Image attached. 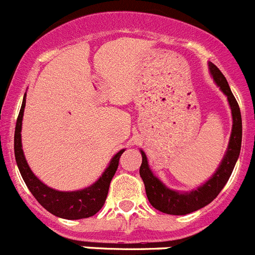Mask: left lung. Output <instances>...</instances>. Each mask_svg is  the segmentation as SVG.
<instances>
[{"mask_svg":"<svg viewBox=\"0 0 255 255\" xmlns=\"http://www.w3.org/2000/svg\"><path fill=\"white\" fill-rule=\"evenodd\" d=\"M209 70L211 75L213 76V80L216 84L220 87V89L224 92L225 96L227 97L231 114H233V130L230 135L229 147H227L225 157L222 162L218 166L217 171L213 173V176L206 181L202 186L197 190L181 191L171 190L170 188L164 185L163 182L153 175L152 170L148 164L147 155L143 150L141 152V166H140V177L143 179L144 186H145V193H147L149 203L154 207L155 209L167 213V215L182 216L188 215L191 212H195L198 209L203 208L207 204H209L212 200L215 199L220 191L224 189L226 182L229 181L231 173H233L234 167H235L236 161L240 154V148H242V136H243V125H242V114L239 108L238 102L233 92L230 89L229 83L224 74L221 73L216 65L209 62Z\"/></svg>","mask_w":255,"mask_h":255,"instance_id":"left-lung-1","label":"left lung"}]
</instances>
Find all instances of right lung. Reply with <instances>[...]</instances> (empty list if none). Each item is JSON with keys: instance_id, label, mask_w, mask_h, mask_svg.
Wrapping results in <instances>:
<instances>
[{"instance_id": "1", "label": "right lung", "mask_w": 255, "mask_h": 255, "mask_svg": "<svg viewBox=\"0 0 255 255\" xmlns=\"http://www.w3.org/2000/svg\"><path fill=\"white\" fill-rule=\"evenodd\" d=\"M25 97L26 94L24 96L19 116H17L16 126H15V138H13L15 159H16L22 180L31 194L38 200V203L44 207L52 215L60 218H66V220H80V218L92 217L105 204L108 189H110V182L116 172L120 157L125 149H121L112 157L108 167L93 185L75 191H58L49 188L33 173L26 162L24 152H22L21 125L24 108H25Z\"/></svg>"}]
</instances>
